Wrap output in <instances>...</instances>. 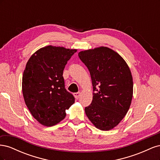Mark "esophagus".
Segmentation results:
<instances>
[{"label": "esophagus", "instance_id": "esophagus-1", "mask_svg": "<svg viewBox=\"0 0 160 160\" xmlns=\"http://www.w3.org/2000/svg\"><path fill=\"white\" fill-rule=\"evenodd\" d=\"M81 93L80 92H77V93H75L73 95H74V97L75 98V99H78L79 98V97L81 96Z\"/></svg>", "mask_w": 160, "mask_h": 160}]
</instances>
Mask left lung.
Wrapping results in <instances>:
<instances>
[{"label": "left lung", "instance_id": "1", "mask_svg": "<svg viewBox=\"0 0 160 160\" xmlns=\"http://www.w3.org/2000/svg\"><path fill=\"white\" fill-rule=\"evenodd\" d=\"M89 71L93 100L85 113L101 130L113 129L126 115L133 97V79L128 65L118 52L101 47L79 52Z\"/></svg>", "mask_w": 160, "mask_h": 160}]
</instances>
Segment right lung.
<instances>
[{
  "label": "right lung",
  "mask_w": 160,
  "mask_h": 160,
  "mask_svg": "<svg viewBox=\"0 0 160 160\" xmlns=\"http://www.w3.org/2000/svg\"><path fill=\"white\" fill-rule=\"evenodd\" d=\"M76 49L47 46L30 57L23 72L22 90L31 113L45 126L63 119L75 98L65 88L63 70Z\"/></svg>",
  "instance_id": "1"
}]
</instances>
